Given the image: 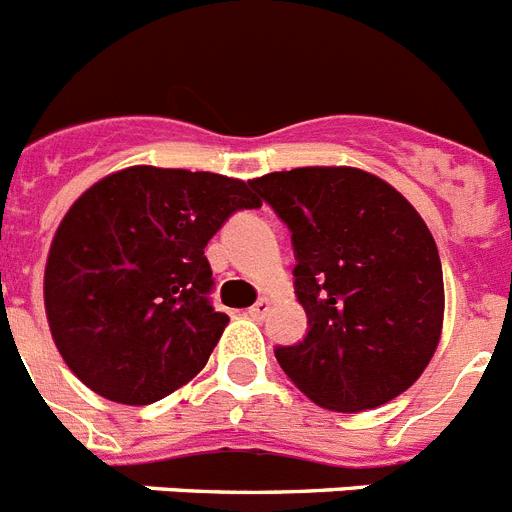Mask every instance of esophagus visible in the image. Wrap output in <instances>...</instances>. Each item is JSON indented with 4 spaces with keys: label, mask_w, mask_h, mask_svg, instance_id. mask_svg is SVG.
Returning <instances> with one entry per match:
<instances>
[{
    "label": "esophagus",
    "mask_w": 512,
    "mask_h": 512,
    "mask_svg": "<svg viewBox=\"0 0 512 512\" xmlns=\"http://www.w3.org/2000/svg\"><path fill=\"white\" fill-rule=\"evenodd\" d=\"M266 313H269V298H259L251 308H248V316H251L253 321H264Z\"/></svg>",
    "instance_id": "1"
}]
</instances>
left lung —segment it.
<instances>
[{
  "mask_svg": "<svg viewBox=\"0 0 512 512\" xmlns=\"http://www.w3.org/2000/svg\"><path fill=\"white\" fill-rule=\"evenodd\" d=\"M251 189L290 227L295 295L308 334L277 347L295 386L331 412L396 399L432 360L443 331V266L417 209L360 168H295Z\"/></svg>",
  "mask_w": 512,
  "mask_h": 512,
  "instance_id": "8db88e82",
  "label": "left lung"
}]
</instances>
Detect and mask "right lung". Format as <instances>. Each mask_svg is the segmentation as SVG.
Wrapping results in <instances>:
<instances>
[{
	"label": "right lung",
	"mask_w": 512,
	"mask_h": 512,
	"mask_svg": "<svg viewBox=\"0 0 512 512\" xmlns=\"http://www.w3.org/2000/svg\"><path fill=\"white\" fill-rule=\"evenodd\" d=\"M256 207L246 181L204 170L134 165L90 186L56 227L43 274L69 370L131 406L186 386L230 321L209 303L204 248L230 214Z\"/></svg>",
	"instance_id": "1"
}]
</instances>
